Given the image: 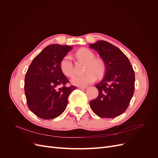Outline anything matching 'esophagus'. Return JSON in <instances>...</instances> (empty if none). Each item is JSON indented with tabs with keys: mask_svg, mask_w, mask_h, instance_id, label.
Segmentation results:
<instances>
[{
	"mask_svg": "<svg viewBox=\"0 0 158 158\" xmlns=\"http://www.w3.org/2000/svg\"><path fill=\"white\" fill-rule=\"evenodd\" d=\"M78 88L80 89H86L87 87L86 86H84V87H80V86H79V87H78Z\"/></svg>",
	"mask_w": 158,
	"mask_h": 158,
	"instance_id": "1",
	"label": "esophagus"
}]
</instances>
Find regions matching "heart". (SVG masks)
Listing matches in <instances>:
<instances>
[{
  "mask_svg": "<svg viewBox=\"0 0 158 158\" xmlns=\"http://www.w3.org/2000/svg\"><path fill=\"white\" fill-rule=\"evenodd\" d=\"M76 55L78 59L87 62L85 71L86 73L81 76H74L71 82L75 85L84 87L92 84L98 78L102 77L106 72V64L99 58H95L94 52L86 48H82L76 51ZM60 69L62 73L67 77H71L74 73V66L70 55L64 56L60 62Z\"/></svg>",
  "mask_w": 158,
  "mask_h": 158,
  "instance_id": "b5f03b06",
  "label": "heart"
}]
</instances>
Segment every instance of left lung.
<instances>
[{
    "mask_svg": "<svg viewBox=\"0 0 158 158\" xmlns=\"http://www.w3.org/2000/svg\"><path fill=\"white\" fill-rule=\"evenodd\" d=\"M89 47L98 52L106 64L104 78L95 85L99 95L89 102L90 107L100 117H117L126 111L132 98L135 71L127 56L110 43L98 41Z\"/></svg>",
    "mask_w": 158,
    "mask_h": 158,
    "instance_id": "1",
    "label": "left lung"
}]
</instances>
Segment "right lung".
<instances>
[{
	"label": "right lung",
	"mask_w": 158,
	"mask_h": 158,
	"mask_svg": "<svg viewBox=\"0 0 158 158\" xmlns=\"http://www.w3.org/2000/svg\"><path fill=\"white\" fill-rule=\"evenodd\" d=\"M72 49L58 44L47 46L27 70L24 82L27 104L40 118L48 120L60 115L67 106L69 95L76 89L74 85L66 86L69 81L60 69L61 59Z\"/></svg>",
	"instance_id": "right-lung-1"
}]
</instances>
